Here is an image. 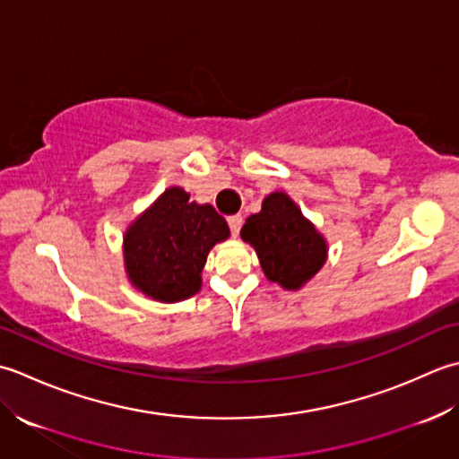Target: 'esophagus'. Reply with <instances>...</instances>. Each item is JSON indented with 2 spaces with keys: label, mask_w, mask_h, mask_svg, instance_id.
Listing matches in <instances>:
<instances>
[{
  "label": "esophagus",
  "mask_w": 459,
  "mask_h": 459,
  "mask_svg": "<svg viewBox=\"0 0 459 459\" xmlns=\"http://www.w3.org/2000/svg\"><path fill=\"white\" fill-rule=\"evenodd\" d=\"M228 223H230V230H231L233 236H239V230H241V223H243V218L239 216V213H238V216H230Z\"/></svg>",
  "instance_id": "1"
}]
</instances>
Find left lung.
<instances>
[{"mask_svg": "<svg viewBox=\"0 0 459 459\" xmlns=\"http://www.w3.org/2000/svg\"><path fill=\"white\" fill-rule=\"evenodd\" d=\"M241 239L255 249L269 281L285 291L303 289L329 257L323 233L281 190L265 195L261 210L243 223Z\"/></svg>", "mask_w": 459, "mask_h": 459, "instance_id": "left-lung-1", "label": "left lung"}]
</instances>
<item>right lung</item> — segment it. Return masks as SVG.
<instances>
[{"instance_id":"right-lung-1","label":"right lung","mask_w":459,"mask_h":459,"mask_svg":"<svg viewBox=\"0 0 459 459\" xmlns=\"http://www.w3.org/2000/svg\"><path fill=\"white\" fill-rule=\"evenodd\" d=\"M228 238V221L210 204L190 202L188 192L170 186L125 231L128 281L154 301H184L200 291L208 254Z\"/></svg>"}]
</instances>
